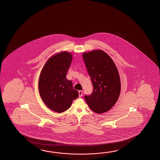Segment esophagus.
Wrapping results in <instances>:
<instances>
[{"instance_id": "34e87169", "label": "esophagus", "mask_w": 160, "mask_h": 160, "mask_svg": "<svg viewBox=\"0 0 160 160\" xmlns=\"http://www.w3.org/2000/svg\"><path fill=\"white\" fill-rule=\"evenodd\" d=\"M82 94H83V91L79 90L78 92L79 97H81L82 96Z\"/></svg>"}]
</instances>
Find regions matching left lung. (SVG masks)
<instances>
[{
    "instance_id": "left-lung-1",
    "label": "left lung",
    "mask_w": 160,
    "mask_h": 160,
    "mask_svg": "<svg viewBox=\"0 0 160 160\" xmlns=\"http://www.w3.org/2000/svg\"><path fill=\"white\" fill-rule=\"evenodd\" d=\"M85 66L92 81L93 90L85 101L94 112L101 114L112 109L121 92L119 73L112 58L102 50L83 54Z\"/></svg>"
}]
</instances>
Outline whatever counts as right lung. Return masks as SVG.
Wrapping results in <instances>:
<instances>
[{
  "mask_svg": "<svg viewBox=\"0 0 160 160\" xmlns=\"http://www.w3.org/2000/svg\"><path fill=\"white\" fill-rule=\"evenodd\" d=\"M72 55L66 51L55 55L48 60L41 72L39 92L48 108L57 112L69 109L72 101L78 97L72 82L66 78L72 62Z\"/></svg>",
  "mask_w": 160,
  "mask_h": 160,
  "instance_id": "add662e5",
  "label": "right lung"
}]
</instances>
